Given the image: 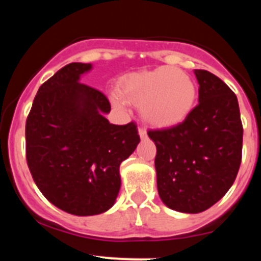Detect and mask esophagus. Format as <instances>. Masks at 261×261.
<instances>
[{"mask_svg": "<svg viewBox=\"0 0 261 261\" xmlns=\"http://www.w3.org/2000/svg\"><path fill=\"white\" fill-rule=\"evenodd\" d=\"M139 135L141 140H147V133H146L145 128H139Z\"/></svg>", "mask_w": 261, "mask_h": 261, "instance_id": "obj_1", "label": "esophagus"}]
</instances>
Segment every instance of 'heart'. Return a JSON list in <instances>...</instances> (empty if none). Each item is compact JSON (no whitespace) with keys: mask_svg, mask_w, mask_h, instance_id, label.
I'll return each instance as SVG.
<instances>
[{"mask_svg":"<svg viewBox=\"0 0 261 261\" xmlns=\"http://www.w3.org/2000/svg\"><path fill=\"white\" fill-rule=\"evenodd\" d=\"M119 95L140 107L141 115L148 124L170 127L188 118L195 106L197 89L184 71L163 66L126 77L119 87ZM113 101L121 107L118 95H113Z\"/></svg>","mask_w":261,"mask_h":261,"instance_id":"heart-1","label":"heart"}]
</instances>
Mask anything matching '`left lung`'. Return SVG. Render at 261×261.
<instances>
[{"label":"left lung","mask_w":261,"mask_h":261,"mask_svg":"<svg viewBox=\"0 0 261 261\" xmlns=\"http://www.w3.org/2000/svg\"><path fill=\"white\" fill-rule=\"evenodd\" d=\"M199 104L175 126L149 130L161 200L169 208L199 214L226 195L242 161L243 126L237 95L222 80L194 70Z\"/></svg>","instance_id":"left-lung-1"}]
</instances>
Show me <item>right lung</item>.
<instances>
[{"mask_svg": "<svg viewBox=\"0 0 261 261\" xmlns=\"http://www.w3.org/2000/svg\"><path fill=\"white\" fill-rule=\"evenodd\" d=\"M91 64L66 65L43 83L25 124L27 163L41 194L74 216L103 214L120 190L119 168L140 142L135 122L110 124L103 93L80 82Z\"/></svg>", "mask_w": 261, "mask_h": 261, "instance_id": "right-lung-1", "label": "right lung"}]
</instances>
